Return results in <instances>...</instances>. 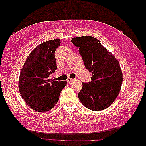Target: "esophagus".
I'll list each match as a JSON object with an SVG mask.
<instances>
[{
	"label": "esophagus",
	"instance_id": "obj_1",
	"mask_svg": "<svg viewBox=\"0 0 146 146\" xmlns=\"http://www.w3.org/2000/svg\"><path fill=\"white\" fill-rule=\"evenodd\" d=\"M73 80H74V79H72V78H68L67 82H68V83H70V82H72Z\"/></svg>",
	"mask_w": 146,
	"mask_h": 146
}]
</instances>
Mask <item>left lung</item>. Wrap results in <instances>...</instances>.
Listing matches in <instances>:
<instances>
[{
  "label": "left lung",
  "mask_w": 146,
  "mask_h": 146,
  "mask_svg": "<svg viewBox=\"0 0 146 146\" xmlns=\"http://www.w3.org/2000/svg\"><path fill=\"white\" fill-rule=\"evenodd\" d=\"M71 42L79 48L86 69L92 73L91 81L82 83V89L78 94L79 99L92 111L106 109L121 90L122 73L119 61L94 37L74 38Z\"/></svg>",
  "instance_id": "8db88e82"
}]
</instances>
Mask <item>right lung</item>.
I'll return each mask as SVG.
<instances>
[{
    "mask_svg": "<svg viewBox=\"0 0 146 146\" xmlns=\"http://www.w3.org/2000/svg\"><path fill=\"white\" fill-rule=\"evenodd\" d=\"M61 44L55 39L39 44L30 53L19 76V90L28 106L38 112L52 110L67 82L49 78L57 69L55 52Z\"/></svg>",
    "mask_w": 146,
    "mask_h": 146,
    "instance_id": "right-lung-1",
    "label": "right lung"
}]
</instances>
